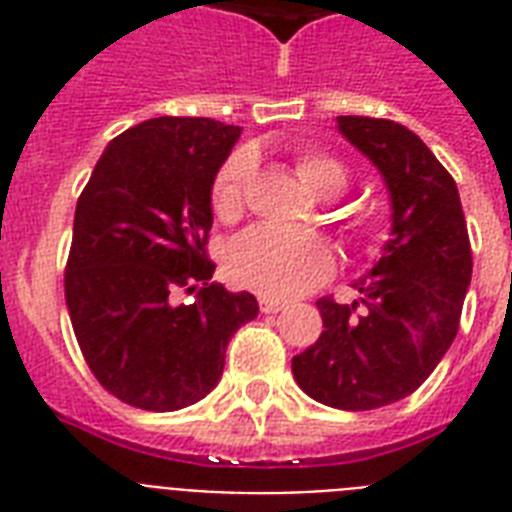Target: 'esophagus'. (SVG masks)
<instances>
[{
	"label": "esophagus",
	"instance_id": "obj_1",
	"mask_svg": "<svg viewBox=\"0 0 512 512\" xmlns=\"http://www.w3.org/2000/svg\"><path fill=\"white\" fill-rule=\"evenodd\" d=\"M284 300H276V297H260V311L263 313H279L284 311Z\"/></svg>",
	"mask_w": 512,
	"mask_h": 512
}]
</instances>
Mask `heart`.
<instances>
[{"mask_svg": "<svg viewBox=\"0 0 512 512\" xmlns=\"http://www.w3.org/2000/svg\"><path fill=\"white\" fill-rule=\"evenodd\" d=\"M297 175L319 196H337L348 188V167L335 156L305 151L297 156ZM252 177V159L233 154L212 183V212L231 223L244 209V193ZM332 249L319 233L292 231L279 225H255L228 249L233 281L268 297H295L316 287L332 271Z\"/></svg>", "mask_w": 512, "mask_h": 512, "instance_id": "heart-1", "label": "heart"}]
</instances>
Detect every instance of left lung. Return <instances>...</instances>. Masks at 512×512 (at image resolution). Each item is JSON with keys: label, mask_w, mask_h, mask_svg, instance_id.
Masks as SVG:
<instances>
[{"label": "left lung", "mask_w": 512, "mask_h": 512, "mask_svg": "<svg viewBox=\"0 0 512 512\" xmlns=\"http://www.w3.org/2000/svg\"><path fill=\"white\" fill-rule=\"evenodd\" d=\"M337 130L380 170L390 239L353 287L350 305L321 297L324 332L292 358L297 385L319 404L366 412L420 388L460 329L473 255L460 191L404 124L337 116Z\"/></svg>", "instance_id": "obj_1"}]
</instances>
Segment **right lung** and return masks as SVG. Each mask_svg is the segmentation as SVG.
Wrapping results in <instances>:
<instances>
[{
  "label": "right lung",
  "instance_id": "add662e5",
  "mask_svg": "<svg viewBox=\"0 0 512 512\" xmlns=\"http://www.w3.org/2000/svg\"><path fill=\"white\" fill-rule=\"evenodd\" d=\"M241 127L159 116L106 146L76 201L66 305L87 366L119 401L175 412L215 388L249 292L212 279V183ZM183 294H191L185 304Z\"/></svg>",
  "mask_w": 512,
  "mask_h": 512
}]
</instances>
